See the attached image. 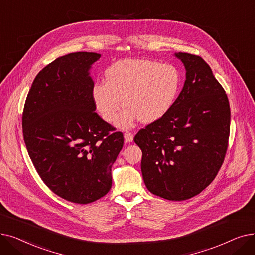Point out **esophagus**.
Listing matches in <instances>:
<instances>
[{
    "instance_id": "1",
    "label": "esophagus",
    "mask_w": 255,
    "mask_h": 255,
    "mask_svg": "<svg viewBox=\"0 0 255 255\" xmlns=\"http://www.w3.org/2000/svg\"><path fill=\"white\" fill-rule=\"evenodd\" d=\"M125 140H126V142H131L132 140H134V135H132L130 131H126L125 132Z\"/></svg>"
}]
</instances>
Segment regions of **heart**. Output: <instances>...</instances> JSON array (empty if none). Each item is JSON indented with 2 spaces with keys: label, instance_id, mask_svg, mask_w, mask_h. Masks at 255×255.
I'll return each mask as SVG.
<instances>
[{
  "label": "heart",
  "instance_id": "b5f03b06",
  "mask_svg": "<svg viewBox=\"0 0 255 255\" xmlns=\"http://www.w3.org/2000/svg\"><path fill=\"white\" fill-rule=\"evenodd\" d=\"M106 82H98L92 89L96 110L107 123L117 120L120 128H128L139 118L151 124L173 108L181 87L179 70L171 64L147 59H124L109 66Z\"/></svg>",
  "mask_w": 255,
  "mask_h": 255
}]
</instances>
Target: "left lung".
<instances>
[{
    "label": "left lung",
    "mask_w": 255,
    "mask_h": 255,
    "mask_svg": "<svg viewBox=\"0 0 255 255\" xmlns=\"http://www.w3.org/2000/svg\"><path fill=\"white\" fill-rule=\"evenodd\" d=\"M186 81L169 113L138 131L145 186L156 196L186 200L207 188L221 168L228 145L227 95L204 60L175 53Z\"/></svg>",
    "instance_id": "left-lung-1"
}]
</instances>
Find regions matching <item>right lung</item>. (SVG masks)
Masks as SVG:
<instances>
[{
    "label": "right lung",
    "mask_w": 255,
    "mask_h": 255,
    "mask_svg": "<svg viewBox=\"0 0 255 255\" xmlns=\"http://www.w3.org/2000/svg\"><path fill=\"white\" fill-rule=\"evenodd\" d=\"M101 54L59 57L34 79L22 112V134L43 183L61 198L87 204L112 187L111 168L124 146L95 112L91 65Z\"/></svg>",
    "instance_id": "add662e5"
}]
</instances>
